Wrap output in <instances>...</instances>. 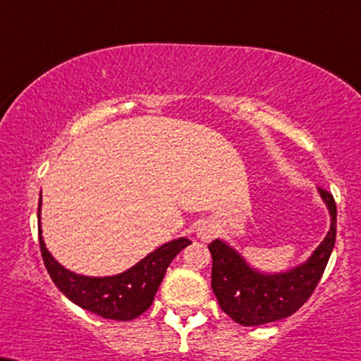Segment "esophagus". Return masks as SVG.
I'll return each instance as SVG.
<instances>
[{
    "instance_id": "1",
    "label": "esophagus",
    "mask_w": 361,
    "mask_h": 361,
    "mask_svg": "<svg viewBox=\"0 0 361 361\" xmlns=\"http://www.w3.org/2000/svg\"><path fill=\"white\" fill-rule=\"evenodd\" d=\"M214 233H216V230H214V226L212 225V223H208V221L202 223V225L196 228V235H198V238L202 240V241L213 240Z\"/></svg>"
}]
</instances>
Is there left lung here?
I'll return each mask as SVG.
<instances>
[{
    "instance_id": "obj_1",
    "label": "left lung",
    "mask_w": 361,
    "mask_h": 361,
    "mask_svg": "<svg viewBox=\"0 0 361 361\" xmlns=\"http://www.w3.org/2000/svg\"><path fill=\"white\" fill-rule=\"evenodd\" d=\"M330 213V230L303 263L280 273L252 267L226 241L208 245L213 258L212 288L218 303L231 320L257 326L290 317L312 296L325 271L336 238V204L328 191L318 188Z\"/></svg>"
}]
</instances>
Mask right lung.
I'll list each match as a JSON object with an SVG mask.
<instances>
[{
    "instance_id": "1",
    "label": "right lung",
    "mask_w": 361,
    "mask_h": 361,
    "mask_svg": "<svg viewBox=\"0 0 361 361\" xmlns=\"http://www.w3.org/2000/svg\"><path fill=\"white\" fill-rule=\"evenodd\" d=\"M41 198L38 203V233L39 248L44 267L58 286L59 291L73 303L83 310L108 318V320H135L152 307L154 295L161 285L166 268L173 258L191 241L176 238L161 245L159 248L140 259L135 267L111 276H86L68 270L58 263L43 240L41 230Z\"/></svg>"
}]
</instances>
